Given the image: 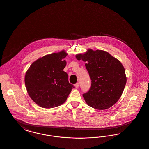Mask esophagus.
Wrapping results in <instances>:
<instances>
[{
    "instance_id": "esophagus-1",
    "label": "esophagus",
    "mask_w": 149,
    "mask_h": 149,
    "mask_svg": "<svg viewBox=\"0 0 149 149\" xmlns=\"http://www.w3.org/2000/svg\"><path fill=\"white\" fill-rule=\"evenodd\" d=\"M74 86H75V87L77 89V88H79V83H77L75 85H74Z\"/></svg>"
}]
</instances>
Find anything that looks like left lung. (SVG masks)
Returning a JSON list of instances; mask_svg holds the SVG:
<instances>
[{
  "mask_svg": "<svg viewBox=\"0 0 149 149\" xmlns=\"http://www.w3.org/2000/svg\"><path fill=\"white\" fill-rule=\"evenodd\" d=\"M76 58L86 62L92 81L88 92L83 94L86 103L98 110L111 107L120 98L126 84L125 68L120 61L102 50L89 49Z\"/></svg>",
  "mask_w": 149,
  "mask_h": 149,
  "instance_id": "obj_1",
  "label": "left lung"
}]
</instances>
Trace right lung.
<instances>
[{"label":"right lung","mask_w":149,"mask_h":149,"mask_svg":"<svg viewBox=\"0 0 149 149\" xmlns=\"http://www.w3.org/2000/svg\"><path fill=\"white\" fill-rule=\"evenodd\" d=\"M68 54L65 51L37 60L25 75V85L29 97L39 106L51 108L63 104L71 90L68 74L63 71Z\"/></svg>","instance_id":"right-lung-1"}]
</instances>
